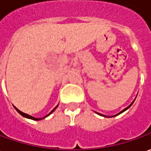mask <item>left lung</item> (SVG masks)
Masks as SVG:
<instances>
[{
  "instance_id": "8db88e82",
  "label": "left lung",
  "mask_w": 151,
  "mask_h": 151,
  "mask_svg": "<svg viewBox=\"0 0 151 151\" xmlns=\"http://www.w3.org/2000/svg\"><path fill=\"white\" fill-rule=\"evenodd\" d=\"M134 101H135V100H134ZM134 101H132V104H131V105H128V106H127V108H125V109H123V110H122V111H121V112H119V114H115V115L112 116V117H114V116L119 115V114H122V113H123V112H124V111H125V110H127V109H129V108H130V107H131V105H132V104H133V102H134ZM96 114H99V115L103 116V117H106V116L104 115V114H99V113H97V112H96Z\"/></svg>"
}]
</instances>
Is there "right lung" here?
I'll return each instance as SVG.
<instances>
[{"instance_id": "add662e5", "label": "right lung", "mask_w": 151, "mask_h": 151, "mask_svg": "<svg viewBox=\"0 0 151 151\" xmlns=\"http://www.w3.org/2000/svg\"><path fill=\"white\" fill-rule=\"evenodd\" d=\"M58 105H56V106H55V108H54L53 109H52V110H51V111H50V112L49 113V114H47V115L45 116V117H43V118H41V119H37V118H34V117H32V116L29 115V114H25V113H23V112H22V111H20V110H19V109H17L16 107H14V109H16V110H17V112L19 113V114H20L21 115L23 116V117H25V118H27V119H30L36 120V121H38V120H42V119H45V118H46V117H47V116H49V115H50V114H52V113H53L54 111H55V109L57 108V107H58Z\"/></svg>"}]
</instances>
